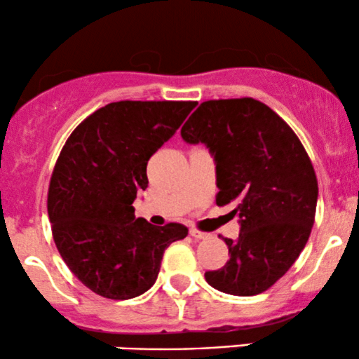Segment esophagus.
<instances>
[{
  "mask_svg": "<svg viewBox=\"0 0 359 359\" xmlns=\"http://www.w3.org/2000/svg\"><path fill=\"white\" fill-rule=\"evenodd\" d=\"M189 233H191V236L196 238V240H204V238H208V234L199 231V229H196V228H191V231Z\"/></svg>",
  "mask_w": 359,
  "mask_h": 359,
  "instance_id": "obj_1",
  "label": "esophagus"
}]
</instances>
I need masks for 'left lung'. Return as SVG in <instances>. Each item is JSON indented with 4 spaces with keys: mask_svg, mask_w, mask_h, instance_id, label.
Returning a JSON list of instances; mask_svg holds the SVG:
<instances>
[{
    "mask_svg": "<svg viewBox=\"0 0 359 359\" xmlns=\"http://www.w3.org/2000/svg\"><path fill=\"white\" fill-rule=\"evenodd\" d=\"M187 143H204L216 162V204L240 216L236 241L224 238L229 259L205 271L224 294L269 290L287 273L311 236L317 177L306 148L282 118L253 97L204 101L185 121Z\"/></svg>",
    "mask_w": 359,
    "mask_h": 359,
    "instance_id": "8db88e82",
    "label": "left lung"
}]
</instances>
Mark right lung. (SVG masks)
Here are the masks:
<instances>
[{
  "mask_svg": "<svg viewBox=\"0 0 359 359\" xmlns=\"http://www.w3.org/2000/svg\"><path fill=\"white\" fill-rule=\"evenodd\" d=\"M196 101H118L94 111L62 148L47 209L62 259L94 294L133 299L155 283L163 251L184 240L179 222L155 228L135 217L148 187L150 156L182 125Z\"/></svg>",
  "mask_w": 359,
  "mask_h": 359,
  "instance_id": "obj_1",
  "label": "right lung"
}]
</instances>
